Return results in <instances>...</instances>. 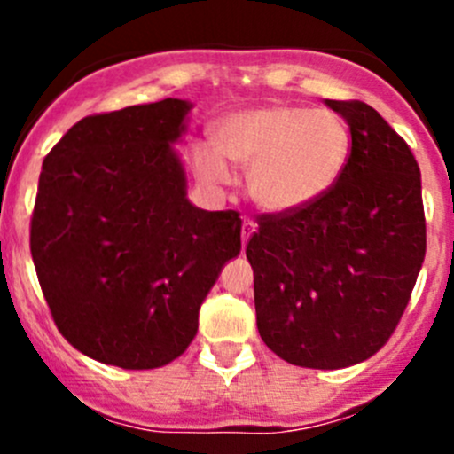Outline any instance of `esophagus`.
I'll return each instance as SVG.
<instances>
[{
    "mask_svg": "<svg viewBox=\"0 0 454 454\" xmlns=\"http://www.w3.org/2000/svg\"><path fill=\"white\" fill-rule=\"evenodd\" d=\"M254 231H256V223L253 219L244 217V222H241V241H244V246L248 244V239L254 235Z\"/></svg>",
    "mask_w": 454,
    "mask_h": 454,
    "instance_id": "obj_1",
    "label": "esophagus"
}]
</instances>
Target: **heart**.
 Returning <instances> with one entry per match:
<instances>
[{"mask_svg":"<svg viewBox=\"0 0 454 454\" xmlns=\"http://www.w3.org/2000/svg\"><path fill=\"white\" fill-rule=\"evenodd\" d=\"M349 153V129L332 109L261 105L219 118L215 145L193 142L186 162L210 189L235 182L231 161L248 167L254 204L287 215L323 200L345 173Z\"/></svg>","mask_w":454,"mask_h":454,"instance_id":"obj_1","label":"heart"}]
</instances>
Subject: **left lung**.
<instances>
[{
    "label": "left lung",
    "instance_id": "obj_1",
    "mask_svg": "<svg viewBox=\"0 0 454 454\" xmlns=\"http://www.w3.org/2000/svg\"><path fill=\"white\" fill-rule=\"evenodd\" d=\"M351 153L323 200L265 215L248 241L259 336L286 363L345 369L400 323L426 254L422 176L409 145L360 100H325Z\"/></svg>",
    "mask_w": 454,
    "mask_h": 454
}]
</instances>
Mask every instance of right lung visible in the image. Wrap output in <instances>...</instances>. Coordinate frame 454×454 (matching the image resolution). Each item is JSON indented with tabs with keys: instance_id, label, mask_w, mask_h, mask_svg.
Returning <instances> with one entry per match:
<instances>
[{
	"instance_id": "add662e5",
	"label": "right lung",
	"mask_w": 454,
	"mask_h": 454,
	"mask_svg": "<svg viewBox=\"0 0 454 454\" xmlns=\"http://www.w3.org/2000/svg\"><path fill=\"white\" fill-rule=\"evenodd\" d=\"M191 100L131 105L76 122L43 160L30 253L59 332L103 364L158 369L186 351L223 265L235 210L186 198L176 145Z\"/></svg>"
}]
</instances>
